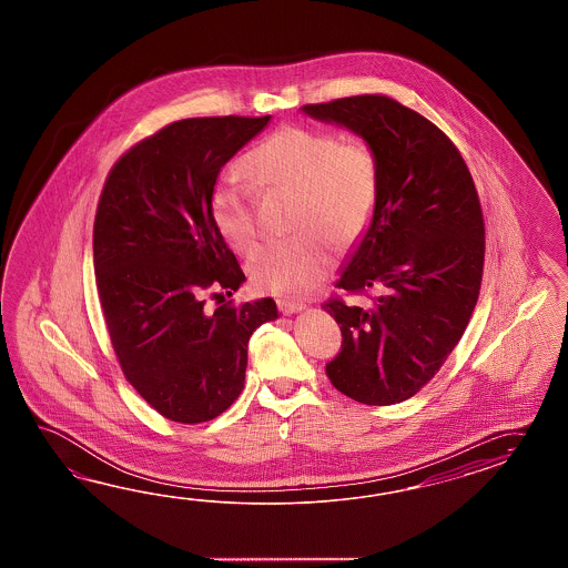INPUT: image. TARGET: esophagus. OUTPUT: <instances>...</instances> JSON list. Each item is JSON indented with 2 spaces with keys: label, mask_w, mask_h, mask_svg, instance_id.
<instances>
[{
  "label": "esophagus",
  "mask_w": 568,
  "mask_h": 568,
  "mask_svg": "<svg viewBox=\"0 0 568 568\" xmlns=\"http://www.w3.org/2000/svg\"><path fill=\"white\" fill-rule=\"evenodd\" d=\"M278 312L281 314H285V316H291V314H297V312H302L305 305L300 304V302H291V300H278Z\"/></svg>",
  "instance_id": "34e87169"
}]
</instances>
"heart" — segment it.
I'll list each match as a JSON object with an SVG mask.
<instances>
[{"label":"heart","mask_w":568,"mask_h":568,"mask_svg":"<svg viewBox=\"0 0 568 568\" xmlns=\"http://www.w3.org/2000/svg\"><path fill=\"white\" fill-rule=\"evenodd\" d=\"M242 172L258 189H293L300 194L295 227L252 254L248 273L258 290L297 297L326 277L334 263L333 235L341 244L357 240L374 217L379 164L361 139H338L326 131L287 125L242 158ZM211 215L225 242L250 252L258 240L254 191L235 174L211 191Z\"/></svg>","instance_id":"heart-1"}]
</instances>
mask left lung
I'll use <instances>...</instances> for the list:
<instances>
[{
	"label": "left lung",
	"instance_id": "1",
	"mask_svg": "<svg viewBox=\"0 0 568 568\" xmlns=\"http://www.w3.org/2000/svg\"><path fill=\"white\" fill-rule=\"evenodd\" d=\"M374 150V217L336 287L379 293L372 307L331 300L343 348L326 365L348 398L387 406L415 396L456 348L478 302L485 220L470 170L437 126L379 94L307 104Z\"/></svg>",
	"mask_w": 568,
	"mask_h": 568
}]
</instances>
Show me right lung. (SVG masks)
<instances>
[{
    "mask_svg": "<svg viewBox=\"0 0 568 568\" xmlns=\"http://www.w3.org/2000/svg\"><path fill=\"white\" fill-rule=\"evenodd\" d=\"M271 114L184 119L112 166L94 222L98 295L129 384L162 416L205 423L244 389L252 333L271 297L209 312V293L246 281L211 215L222 168Z\"/></svg>",
    "mask_w": 568,
    "mask_h": 568,
    "instance_id": "add662e5",
    "label": "right lung"
}]
</instances>
